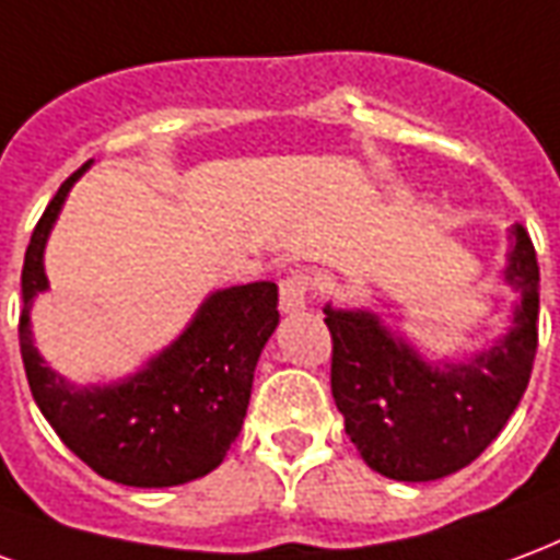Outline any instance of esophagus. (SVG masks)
Instances as JSON below:
<instances>
[{"mask_svg":"<svg viewBox=\"0 0 560 560\" xmlns=\"http://www.w3.org/2000/svg\"><path fill=\"white\" fill-rule=\"evenodd\" d=\"M307 295H310V275L307 271H292L280 283V310L283 313H301L307 307Z\"/></svg>","mask_w":560,"mask_h":560,"instance_id":"obj_1","label":"esophagus"}]
</instances>
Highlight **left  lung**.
<instances>
[{"instance_id":"obj_1","label":"left lung","mask_w":560,"mask_h":560,"mask_svg":"<svg viewBox=\"0 0 560 560\" xmlns=\"http://www.w3.org/2000/svg\"><path fill=\"white\" fill-rule=\"evenodd\" d=\"M504 283L520 292L508 334L463 361H430L378 313L325 304L330 390L364 463L406 483L439 480L487 451L528 387L537 352L540 268L522 223L510 226Z\"/></svg>"}]
</instances>
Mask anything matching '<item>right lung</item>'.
<instances>
[{
  "instance_id": "1",
  "label": "right lung",
  "mask_w": 560,
  "mask_h": 560,
  "mask_svg": "<svg viewBox=\"0 0 560 560\" xmlns=\"http://www.w3.org/2000/svg\"><path fill=\"white\" fill-rule=\"evenodd\" d=\"M80 166L50 199L23 262L20 354L32 397L65 447L107 480L140 489L182 487L214 471L238 439L253 373L275 334L277 283L230 285L199 304L194 319L137 373L109 385H73L35 349L32 301L50 289L44 247Z\"/></svg>"
}]
</instances>
